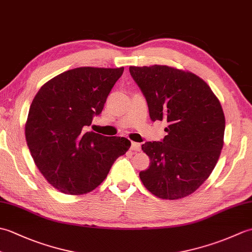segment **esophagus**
Masks as SVG:
<instances>
[{"label": "esophagus", "instance_id": "1", "mask_svg": "<svg viewBox=\"0 0 252 252\" xmlns=\"http://www.w3.org/2000/svg\"><path fill=\"white\" fill-rule=\"evenodd\" d=\"M131 149L134 152H140L141 151V144L136 143V142H132L131 143Z\"/></svg>", "mask_w": 252, "mask_h": 252}]
</instances>
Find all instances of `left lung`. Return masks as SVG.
<instances>
[{"instance_id":"left-lung-1","label":"left lung","mask_w":252,"mask_h":252,"mask_svg":"<svg viewBox=\"0 0 252 252\" xmlns=\"http://www.w3.org/2000/svg\"><path fill=\"white\" fill-rule=\"evenodd\" d=\"M155 122L165 120L161 142L142 145L151 159L144 186L162 199L190 195L215 169L223 147L225 118L217 96L196 74L172 67H130Z\"/></svg>"}]
</instances>
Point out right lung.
Listing matches in <instances>:
<instances>
[{
  "label": "right lung",
  "mask_w": 252,
  "mask_h": 252,
  "mask_svg": "<svg viewBox=\"0 0 252 252\" xmlns=\"http://www.w3.org/2000/svg\"><path fill=\"white\" fill-rule=\"evenodd\" d=\"M125 68L80 67L51 79L32 100L26 141L49 183L68 195L95 189L118 157L131 146L126 137L85 132L101 114Z\"/></svg>",
  "instance_id": "1"
}]
</instances>
